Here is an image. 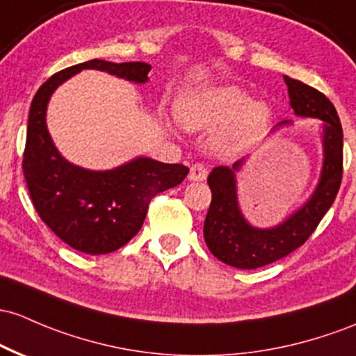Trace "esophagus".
I'll use <instances>...</instances> for the list:
<instances>
[{"label":"esophagus","mask_w":356,"mask_h":356,"mask_svg":"<svg viewBox=\"0 0 356 356\" xmlns=\"http://www.w3.org/2000/svg\"><path fill=\"white\" fill-rule=\"evenodd\" d=\"M208 177V167L204 163H194L189 170V181H206Z\"/></svg>","instance_id":"34e87169"}]
</instances>
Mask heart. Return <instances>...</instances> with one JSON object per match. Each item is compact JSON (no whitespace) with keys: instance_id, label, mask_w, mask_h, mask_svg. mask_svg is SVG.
I'll return each mask as SVG.
<instances>
[{"instance_id":"obj_1","label":"heart","mask_w":356,"mask_h":356,"mask_svg":"<svg viewBox=\"0 0 356 356\" xmlns=\"http://www.w3.org/2000/svg\"><path fill=\"white\" fill-rule=\"evenodd\" d=\"M177 115L189 130H209L234 115L236 118L222 136V143L229 148L245 147L255 140L270 118L267 104L261 101L247 103V95L238 88H220L186 97L179 103Z\"/></svg>"}]
</instances>
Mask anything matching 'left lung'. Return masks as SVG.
<instances>
[{
    "mask_svg": "<svg viewBox=\"0 0 356 356\" xmlns=\"http://www.w3.org/2000/svg\"><path fill=\"white\" fill-rule=\"evenodd\" d=\"M284 81L296 115L323 121L321 179L302 208L275 228L260 229L248 225L238 208L235 172L240 170L241 160L233 167H214L208 175L211 204L204 221V240L218 260L236 268L252 270L264 267L306 243L334 202L341 186L343 130L337 108L318 89L287 76H284ZM291 123V120H284L277 127Z\"/></svg>",
    "mask_w": 356,
    "mask_h": 356,
    "instance_id": "1",
    "label": "left lung"
}]
</instances>
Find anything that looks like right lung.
<instances>
[{"mask_svg":"<svg viewBox=\"0 0 356 356\" xmlns=\"http://www.w3.org/2000/svg\"><path fill=\"white\" fill-rule=\"evenodd\" d=\"M83 69L147 83L152 67L145 62L115 64L92 58L49 77L32 101L22 167L40 220L74 250L103 255L127 245L142 228L152 197L181 184L189 169L140 157L113 170L96 172L62 157L47 130V104L58 84Z\"/></svg>","mask_w":356,"mask_h":356,"instance_id":"right-lung-1","label":"right lung"}]
</instances>
